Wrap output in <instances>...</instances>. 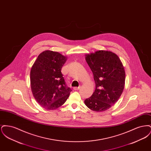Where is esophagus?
Returning a JSON list of instances; mask_svg holds the SVG:
<instances>
[{
	"instance_id": "34e87169",
	"label": "esophagus",
	"mask_w": 151,
	"mask_h": 151,
	"mask_svg": "<svg viewBox=\"0 0 151 151\" xmlns=\"http://www.w3.org/2000/svg\"><path fill=\"white\" fill-rule=\"evenodd\" d=\"M81 88V86H79V87H74L73 88V89L75 90V91H77V90H79Z\"/></svg>"
}]
</instances>
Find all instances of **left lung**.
Returning a JSON list of instances; mask_svg holds the SVG:
<instances>
[{"mask_svg":"<svg viewBox=\"0 0 151 151\" xmlns=\"http://www.w3.org/2000/svg\"><path fill=\"white\" fill-rule=\"evenodd\" d=\"M86 60L93 72L96 89L84 103L94 111H106L115 104L123 92L126 78L124 67L118 56L110 51L88 54Z\"/></svg>","mask_w":151,"mask_h":151,"instance_id":"left-lung-1","label":"left lung"}]
</instances>
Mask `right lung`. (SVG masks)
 I'll use <instances>...</instances> for the list:
<instances>
[{"label":"right lung","instance_id":"1","mask_svg":"<svg viewBox=\"0 0 151 151\" xmlns=\"http://www.w3.org/2000/svg\"><path fill=\"white\" fill-rule=\"evenodd\" d=\"M67 59L62 54L51 50L41 52L32 65L30 87L37 102L46 110L61 106L71 89L65 86L61 70Z\"/></svg>","mask_w":151,"mask_h":151}]
</instances>
